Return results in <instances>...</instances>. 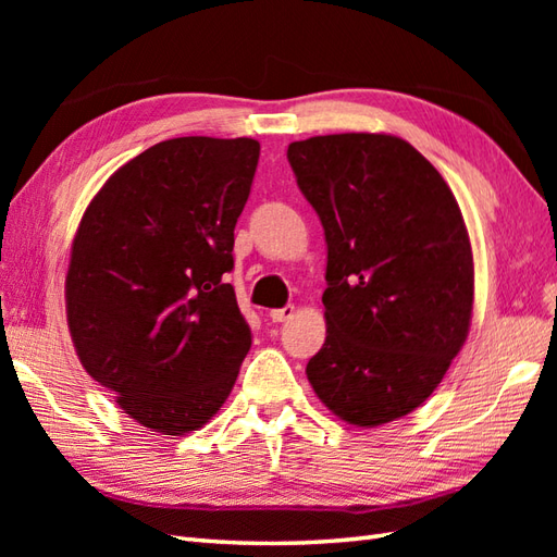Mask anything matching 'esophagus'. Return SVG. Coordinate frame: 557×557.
Wrapping results in <instances>:
<instances>
[{"mask_svg": "<svg viewBox=\"0 0 557 557\" xmlns=\"http://www.w3.org/2000/svg\"><path fill=\"white\" fill-rule=\"evenodd\" d=\"M294 306L289 304V306H282V309H275V311H270V318H272V323H285V321H289V318L294 315Z\"/></svg>", "mask_w": 557, "mask_h": 557, "instance_id": "1", "label": "esophagus"}]
</instances>
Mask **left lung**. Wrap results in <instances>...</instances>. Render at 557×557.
I'll list each match as a JSON object with an SVG mask.
<instances>
[{
    "mask_svg": "<svg viewBox=\"0 0 557 557\" xmlns=\"http://www.w3.org/2000/svg\"><path fill=\"white\" fill-rule=\"evenodd\" d=\"M287 160L327 244V335L309 383L359 429L407 417L469 335L474 258L457 200L397 136H313Z\"/></svg>",
    "mask_w": 557,
    "mask_h": 557,
    "instance_id": "left-lung-1",
    "label": "left lung"
}]
</instances>
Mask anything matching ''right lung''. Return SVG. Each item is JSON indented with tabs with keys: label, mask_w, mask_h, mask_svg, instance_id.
I'll list each match as a JSON object with an SVG mask.
<instances>
[{
	"label": "right lung",
	"mask_w": 557,
	"mask_h": 557,
	"mask_svg": "<svg viewBox=\"0 0 557 557\" xmlns=\"http://www.w3.org/2000/svg\"><path fill=\"white\" fill-rule=\"evenodd\" d=\"M253 138H170L116 170L71 244L66 321L83 369L146 429H203L251 327L224 275L251 194Z\"/></svg>",
	"instance_id": "right-lung-1"
}]
</instances>
